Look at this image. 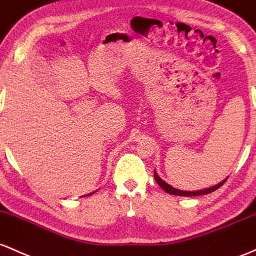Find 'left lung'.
Here are the masks:
<instances>
[{
    "instance_id": "left-lung-1",
    "label": "left lung",
    "mask_w": 256,
    "mask_h": 256,
    "mask_svg": "<svg viewBox=\"0 0 256 256\" xmlns=\"http://www.w3.org/2000/svg\"><path fill=\"white\" fill-rule=\"evenodd\" d=\"M154 180H156V182L158 184L160 188H163L166 192H168V194H175V196H185V197H190V196H202V194H210V192H214L215 190H218V188H221V186L224 185V182L228 180V178H226L225 180H222V182L218 184V185L215 186H212V188H204V190H198V191H182V190H178V188H173V186H170L169 184H166L164 180H162L158 176V174L156 173V170H154Z\"/></svg>"
}]
</instances>
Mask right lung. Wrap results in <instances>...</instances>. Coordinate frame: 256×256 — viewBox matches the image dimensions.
Instances as JSON below:
<instances>
[{
  "instance_id": "1",
  "label": "right lung",
  "mask_w": 256,
  "mask_h": 256,
  "mask_svg": "<svg viewBox=\"0 0 256 256\" xmlns=\"http://www.w3.org/2000/svg\"><path fill=\"white\" fill-rule=\"evenodd\" d=\"M93 194V192H92V194ZM90 194H87V196H90Z\"/></svg>"
}]
</instances>
